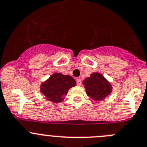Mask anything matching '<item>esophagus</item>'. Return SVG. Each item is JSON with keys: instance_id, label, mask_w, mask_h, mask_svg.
<instances>
[{"instance_id": "obj_1", "label": "esophagus", "mask_w": 147, "mask_h": 147, "mask_svg": "<svg viewBox=\"0 0 147 147\" xmlns=\"http://www.w3.org/2000/svg\"><path fill=\"white\" fill-rule=\"evenodd\" d=\"M76 83H77V85H78V86H81L82 85L81 79H80V78H78V79L76 80Z\"/></svg>"}]
</instances>
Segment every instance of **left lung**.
Masks as SVG:
<instances>
[{
  "label": "left lung",
  "mask_w": 147,
  "mask_h": 147,
  "mask_svg": "<svg viewBox=\"0 0 147 147\" xmlns=\"http://www.w3.org/2000/svg\"><path fill=\"white\" fill-rule=\"evenodd\" d=\"M86 94L96 101L103 100L112 92V86L101 74L95 72L83 81Z\"/></svg>",
  "instance_id": "left-lung-1"
}]
</instances>
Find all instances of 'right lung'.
Instances as JSON below:
<instances>
[{"label": "right lung", "mask_w": 147, "mask_h": 147, "mask_svg": "<svg viewBox=\"0 0 147 147\" xmlns=\"http://www.w3.org/2000/svg\"><path fill=\"white\" fill-rule=\"evenodd\" d=\"M76 85L75 79L69 75L61 73H54L42 83L40 92L47 98V100L53 103L61 102L70 88Z\"/></svg>", "instance_id": "right-lung-1"}]
</instances>
